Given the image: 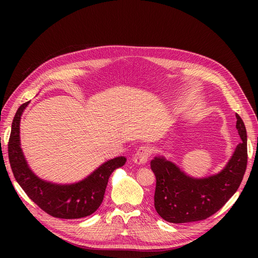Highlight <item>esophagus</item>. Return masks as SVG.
<instances>
[{
	"mask_svg": "<svg viewBox=\"0 0 258 258\" xmlns=\"http://www.w3.org/2000/svg\"><path fill=\"white\" fill-rule=\"evenodd\" d=\"M151 148L147 146H142L140 147L138 152L134 156V161L137 165H144V163L147 162L148 158L151 156Z\"/></svg>",
	"mask_w": 258,
	"mask_h": 258,
	"instance_id": "esophagus-1",
	"label": "esophagus"
}]
</instances>
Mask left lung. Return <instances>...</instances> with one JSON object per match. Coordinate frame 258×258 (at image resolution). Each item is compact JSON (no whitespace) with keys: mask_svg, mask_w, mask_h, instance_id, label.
Masks as SVG:
<instances>
[{"mask_svg":"<svg viewBox=\"0 0 258 258\" xmlns=\"http://www.w3.org/2000/svg\"><path fill=\"white\" fill-rule=\"evenodd\" d=\"M236 118L241 142L218 173L197 178L163 156L151 161L156 176L154 205L163 220L174 224L206 220L237 191L246 169L247 147L244 122L238 114Z\"/></svg>","mask_w":258,"mask_h":258,"instance_id":"8db88e82","label":"left lung"}]
</instances>
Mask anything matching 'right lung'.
I'll return each mask as SVG.
<instances>
[{"mask_svg": "<svg viewBox=\"0 0 258 258\" xmlns=\"http://www.w3.org/2000/svg\"><path fill=\"white\" fill-rule=\"evenodd\" d=\"M29 103L20 105L15 114L9 141L10 163L17 183L34 204L53 217L74 220L96 212L103 201L108 178L114 170L124 165L126 157L107 160L72 184H57L38 177L29 167L20 144V119Z\"/></svg>", "mask_w": 258, "mask_h": 258, "instance_id": "right-lung-1", "label": "right lung"}]
</instances>
